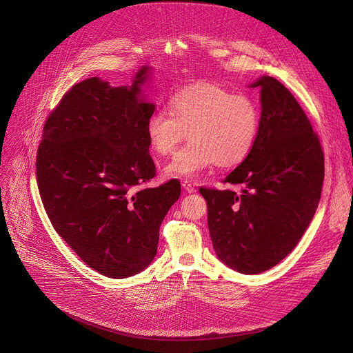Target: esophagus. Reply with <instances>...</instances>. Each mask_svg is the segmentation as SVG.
Wrapping results in <instances>:
<instances>
[{
    "mask_svg": "<svg viewBox=\"0 0 353 353\" xmlns=\"http://www.w3.org/2000/svg\"><path fill=\"white\" fill-rule=\"evenodd\" d=\"M181 186H183L184 192H188V193H194V192H196L194 186H193L192 183H189V181H183V183H181Z\"/></svg>",
    "mask_w": 353,
    "mask_h": 353,
    "instance_id": "34e87169",
    "label": "esophagus"
}]
</instances>
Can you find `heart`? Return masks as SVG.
I'll return each mask as SVG.
<instances>
[{
  "label": "heart",
  "mask_w": 353,
  "mask_h": 353,
  "mask_svg": "<svg viewBox=\"0 0 353 353\" xmlns=\"http://www.w3.org/2000/svg\"><path fill=\"white\" fill-rule=\"evenodd\" d=\"M170 111L157 108L147 119L145 133L157 154L167 156L188 136L190 141L164 167L170 177L196 179L217 163H242L254 145L261 113L253 99L214 83H196L172 96Z\"/></svg>",
  "instance_id": "1"
}]
</instances>
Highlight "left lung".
Listing matches in <instances>:
<instances>
[{
    "label": "left lung",
    "instance_id": "obj_1",
    "mask_svg": "<svg viewBox=\"0 0 353 353\" xmlns=\"http://www.w3.org/2000/svg\"><path fill=\"white\" fill-rule=\"evenodd\" d=\"M262 116L249 156L223 180L238 190L200 188L221 262L246 274L269 270L298 245L318 209L325 157L318 134L292 92L262 77Z\"/></svg>",
    "mask_w": 353,
    "mask_h": 353
}]
</instances>
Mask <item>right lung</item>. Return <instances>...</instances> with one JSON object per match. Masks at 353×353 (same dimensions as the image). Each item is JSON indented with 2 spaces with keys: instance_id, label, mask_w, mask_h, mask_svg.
Here are the masks:
<instances>
[{
  "instance_id": "right-lung-1",
  "label": "right lung",
  "mask_w": 353,
  "mask_h": 353,
  "mask_svg": "<svg viewBox=\"0 0 353 353\" xmlns=\"http://www.w3.org/2000/svg\"><path fill=\"white\" fill-rule=\"evenodd\" d=\"M145 72L132 87L97 77L72 85L37 148V184L54 230L85 265L114 279L153 261L161 221L181 190L176 179L145 188L156 176L145 133L154 105L140 99Z\"/></svg>"
}]
</instances>
